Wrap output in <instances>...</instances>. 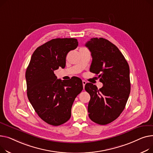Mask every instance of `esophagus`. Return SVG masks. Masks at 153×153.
<instances>
[{
  "label": "esophagus",
  "instance_id": "1",
  "mask_svg": "<svg viewBox=\"0 0 153 153\" xmlns=\"http://www.w3.org/2000/svg\"><path fill=\"white\" fill-rule=\"evenodd\" d=\"M82 83H83V88H85V85L86 84V81H85V80H83V81H82Z\"/></svg>",
  "mask_w": 153,
  "mask_h": 153
}]
</instances>
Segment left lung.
I'll return each mask as SVG.
<instances>
[{"instance_id": "left-lung-1", "label": "left lung", "mask_w": 153, "mask_h": 153, "mask_svg": "<svg viewBox=\"0 0 153 153\" xmlns=\"http://www.w3.org/2000/svg\"><path fill=\"white\" fill-rule=\"evenodd\" d=\"M85 46L93 58L90 71L98 75L103 84L100 89L91 83L85 85L91 97L88 115L93 122L106 125L119 117L127 104L130 93L129 65L117 47L104 38H91Z\"/></svg>"}]
</instances>
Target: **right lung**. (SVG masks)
<instances>
[{"label": "right lung", "instance_id": "right-lung-1", "mask_svg": "<svg viewBox=\"0 0 153 153\" xmlns=\"http://www.w3.org/2000/svg\"><path fill=\"white\" fill-rule=\"evenodd\" d=\"M78 45L75 38L53 39L34 51L26 71L31 104L42 120L53 126L70 119L75 99L83 90L80 78L62 81L53 72L59 67L65 68L67 53Z\"/></svg>", "mask_w": 153, "mask_h": 153}]
</instances>
